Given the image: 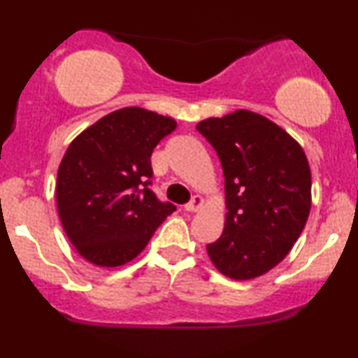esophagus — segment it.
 Listing matches in <instances>:
<instances>
[{
	"instance_id": "1",
	"label": "esophagus",
	"mask_w": 358,
	"mask_h": 358,
	"mask_svg": "<svg viewBox=\"0 0 358 358\" xmlns=\"http://www.w3.org/2000/svg\"><path fill=\"white\" fill-rule=\"evenodd\" d=\"M202 207H203V196L195 195V196H193V200H192L190 203L185 205V210L193 213V212H199Z\"/></svg>"
}]
</instances>
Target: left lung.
<instances>
[{
    "instance_id": "left-lung-1",
    "label": "left lung",
    "mask_w": 358,
    "mask_h": 358,
    "mask_svg": "<svg viewBox=\"0 0 358 358\" xmlns=\"http://www.w3.org/2000/svg\"><path fill=\"white\" fill-rule=\"evenodd\" d=\"M219 155L225 222L207 245L219 273L249 281L269 273L293 249L311 208V170L303 148L271 119L248 109L196 124Z\"/></svg>"
}]
</instances>
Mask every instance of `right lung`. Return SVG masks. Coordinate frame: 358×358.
<instances>
[{"mask_svg":"<svg viewBox=\"0 0 358 358\" xmlns=\"http://www.w3.org/2000/svg\"><path fill=\"white\" fill-rule=\"evenodd\" d=\"M176 121L143 108L101 117L69 145L57 173V210L73 249L117 268L143 252L175 205L150 190L151 153Z\"/></svg>","mask_w":358,"mask_h":358,"instance_id":"right-lung-1","label":"right lung"}]
</instances>
